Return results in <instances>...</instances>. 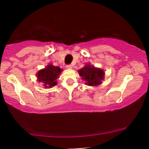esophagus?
Returning a JSON list of instances; mask_svg holds the SVG:
<instances>
[{
    "label": "esophagus",
    "mask_w": 149,
    "mask_h": 149,
    "mask_svg": "<svg viewBox=\"0 0 149 149\" xmlns=\"http://www.w3.org/2000/svg\"><path fill=\"white\" fill-rule=\"evenodd\" d=\"M66 68L68 69H72V66L71 64H69V65H67V66H66Z\"/></svg>",
    "instance_id": "1"
}]
</instances>
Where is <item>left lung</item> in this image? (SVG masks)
<instances>
[{
    "instance_id": "obj_1",
    "label": "left lung",
    "mask_w": 149,
    "mask_h": 149,
    "mask_svg": "<svg viewBox=\"0 0 149 149\" xmlns=\"http://www.w3.org/2000/svg\"><path fill=\"white\" fill-rule=\"evenodd\" d=\"M78 72L81 79L85 81V84L89 86L100 85L105 77L104 70L91 65L90 63L85 64L83 68L78 70Z\"/></svg>"
}]
</instances>
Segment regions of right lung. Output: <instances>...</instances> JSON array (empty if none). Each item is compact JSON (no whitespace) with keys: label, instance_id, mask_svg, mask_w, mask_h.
<instances>
[{"label":"right lung","instance_id":"1","mask_svg":"<svg viewBox=\"0 0 149 149\" xmlns=\"http://www.w3.org/2000/svg\"><path fill=\"white\" fill-rule=\"evenodd\" d=\"M62 69L59 66H55L52 64H49L45 68L38 70L36 73V78L39 83H42L45 88H52L58 84L56 80L60 78Z\"/></svg>","mask_w":149,"mask_h":149}]
</instances>
